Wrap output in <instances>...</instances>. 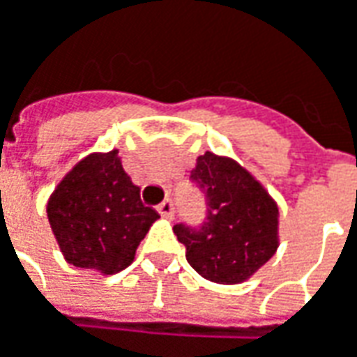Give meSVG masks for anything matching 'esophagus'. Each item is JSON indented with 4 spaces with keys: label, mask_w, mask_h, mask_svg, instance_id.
I'll use <instances>...</instances> for the list:
<instances>
[{
    "label": "esophagus",
    "mask_w": 357,
    "mask_h": 357,
    "mask_svg": "<svg viewBox=\"0 0 357 357\" xmlns=\"http://www.w3.org/2000/svg\"><path fill=\"white\" fill-rule=\"evenodd\" d=\"M158 211H160V215L162 218H172L174 215V202L167 197V199H163L162 204L158 206Z\"/></svg>",
    "instance_id": "1"
}]
</instances>
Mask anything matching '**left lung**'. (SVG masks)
<instances>
[{
  "label": "left lung",
  "instance_id": "8db88e82",
  "mask_svg": "<svg viewBox=\"0 0 357 357\" xmlns=\"http://www.w3.org/2000/svg\"><path fill=\"white\" fill-rule=\"evenodd\" d=\"M192 178L208 199L202 227L176 225L185 259L213 284H243L280 245V208L264 183L241 163L206 151L195 160Z\"/></svg>",
  "mask_w": 357,
  "mask_h": 357
}]
</instances>
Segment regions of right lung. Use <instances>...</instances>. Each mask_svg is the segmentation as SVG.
<instances>
[{
    "label": "right lung",
    "mask_w": 357,
    "mask_h": 357,
    "mask_svg": "<svg viewBox=\"0 0 357 357\" xmlns=\"http://www.w3.org/2000/svg\"><path fill=\"white\" fill-rule=\"evenodd\" d=\"M55 241L75 268L112 275L135 257L158 211L146 208L119 151H96L75 163L47 199Z\"/></svg>",
    "instance_id": "add662e5"
}]
</instances>
